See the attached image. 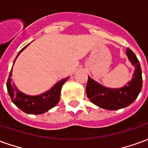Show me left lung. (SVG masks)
Listing matches in <instances>:
<instances>
[{
	"instance_id": "8db88e82",
	"label": "left lung",
	"mask_w": 148,
	"mask_h": 148,
	"mask_svg": "<svg viewBox=\"0 0 148 148\" xmlns=\"http://www.w3.org/2000/svg\"><path fill=\"white\" fill-rule=\"evenodd\" d=\"M128 60L135 66L132 79L122 88L112 89L101 86L88 77L86 94L90 101L101 108L108 110H116L130 106L136 99L142 89V71L140 62L132 50L126 51Z\"/></svg>"
}]
</instances>
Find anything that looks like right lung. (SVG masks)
I'll return each mask as SVG.
<instances>
[{
	"instance_id": "1",
	"label": "right lung",
	"mask_w": 148,
	"mask_h": 148,
	"mask_svg": "<svg viewBox=\"0 0 148 148\" xmlns=\"http://www.w3.org/2000/svg\"><path fill=\"white\" fill-rule=\"evenodd\" d=\"M28 45L29 44L25 46L24 48H22L20 51L17 56L15 58L14 62L19 55ZM13 65H12V66H13ZM12 68L10 71L8 82H7V90H8V94L11 97L12 101L14 103L19 109H21L22 111L26 112L27 114H42V113H44L47 111H48L49 109H52L53 107H55L59 101L62 86L68 79V77H66V78L59 81L52 87L51 90H49L48 91H47L40 95L30 96V95H26L21 92L16 86L12 84Z\"/></svg>"
}]
</instances>
